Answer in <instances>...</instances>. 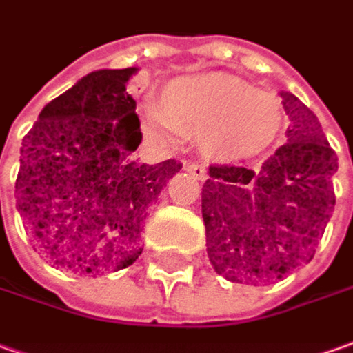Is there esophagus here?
<instances>
[{
	"mask_svg": "<svg viewBox=\"0 0 353 353\" xmlns=\"http://www.w3.org/2000/svg\"><path fill=\"white\" fill-rule=\"evenodd\" d=\"M188 170L191 176H195L197 179H207V168L203 164H188Z\"/></svg>",
	"mask_w": 353,
	"mask_h": 353,
	"instance_id": "34e87169",
	"label": "esophagus"
}]
</instances>
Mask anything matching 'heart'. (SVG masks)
Returning <instances> with one entry per match:
<instances>
[{"instance_id":"b5f03b06","label":"heart","mask_w":353,"mask_h":353,"mask_svg":"<svg viewBox=\"0 0 353 353\" xmlns=\"http://www.w3.org/2000/svg\"><path fill=\"white\" fill-rule=\"evenodd\" d=\"M144 130L176 144L181 134L199 137L203 152L225 162L260 156L274 146L285 127L283 105L274 93L219 74L174 79L162 105L142 107Z\"/></svg>"}]
</instances>
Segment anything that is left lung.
I'll return each instance as SVG.
<instances>
[{
    "instance_id": "obj_1",
    "label": "left lung",
    "mask_w": 353,
    "mask_h": 353,
    "mask_svg": "<svg viewBox=\"0 0 353 353\" xmlns=\"http://www.w3.org/2000/svg\"><path fill=\"white\" fill-rule=\"evenodd\" d=\"M281 99L289 142L258 172L211 165L201 191L209 260L234 283L263 285L309 263L334 211L338 156L309 107L289 92Z\"/></svg>"
}]
</instances>
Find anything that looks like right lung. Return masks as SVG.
Masks as SVG:
<instances>
[{
	"instance_id": "obj_1",
	"label": "right lung",
	"mask_w": 353,
	"mask_h": 353,
	"mask_svg": "<svg viewBox=\"0 0 353 353\" xmlns=\"http://www.w3.org/2000/svg\"><path fill=\"white\" fill-rule=\"evenodd\" d=\"M137 68L97 70L44 107L21 146L17 209L43 258L78 275L137 261L148 209L181 170L177 160L139 164Z\"/></svg>"
}]
</instances>
